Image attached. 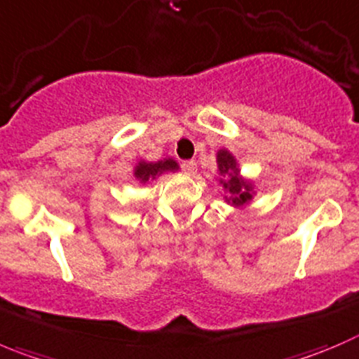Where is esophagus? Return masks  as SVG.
Wrapping results in <instances>:
<instances>
[{
	"mask_svg": "<svg viewBox=\"0 0 359 359\" xmlns=\"http://www.w3.org/2000/svg\"><path fill=\"white\" fill-rule=\"evenodd\" d=\"M182 169L185 170V172L194 174V172H196V170H197L196 160H183V162H182Z\"/></svg>",
	"mask_w": 359,
	"mask_h": 359,
	"instance_id": "34e87169",
	"label": "esophagus"
}]
</instances>
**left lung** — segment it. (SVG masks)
I'll return each mask as SVG.
<instances>
[{"label":"left lung","instance_id":"1","mask_svg":"<svg viewBox=\"0 0 359 359\" xmlns=\"http://www.w3.org/2000/svg\"><path fill=\"white\" fill-rule=\"evenodd\" d=\"M217 162H218V169H220V174L227 176V180L222 183H224V189H227L229 192H231V196H233L229 201H233L234 206H241V204L248 203V201L252 199V194H250L252 187L248 185V183H245L243 180L238 176L240 170H238L234 156L229 151H225V149H222V151H218Z\"/></svg>","mask_w":359,"mask_h":359}]
</instances>
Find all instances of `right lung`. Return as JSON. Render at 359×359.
<instances>
[{"label": "right lung", "instance_id": "1", "mask_svg": "<svg viewBox=\"0 0 359 359\" xmlns=\"http://www.w3.org/2000/svg\"><path fill=\"white\" fill-rule=\"evenodd\" d=\"M177 169L176 162L174 160H163V162H156V163H146L141 162L137 167H135V177H137L139 182L146 183L149 177H155L158 174H162L163 170H172Z\"/></svg>", "mask_w": 359, "mask_h": 359}]
</instances>
